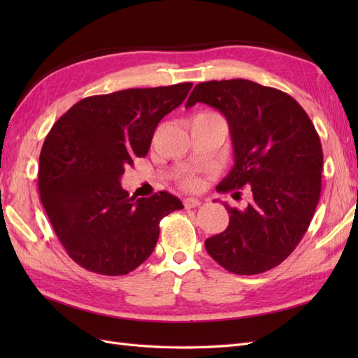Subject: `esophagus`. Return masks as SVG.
<instances>
[{"label": "esophagus", "mask_w": 358, "mask_h": 358, "mask_svg": "<svg viewBox=\"0 0 358 358\" xmlns=\"http://www.w3.org/2000/svg\"><path fill=\"white\" fill-rule=\"evenodd\" d=\"M200 204H201V201L197 200V199H185V200H183V206H185V209L199 208Z\"/></svg>", "instance_id": "1"}]
</instances>
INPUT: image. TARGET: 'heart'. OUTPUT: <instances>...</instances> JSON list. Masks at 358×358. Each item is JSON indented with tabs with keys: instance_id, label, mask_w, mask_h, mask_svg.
<instances>
[{
	"instance_id": "1",
	"label": "heart",
	"mask_w": 358,
	"mask_h": 358,
	"mask_svg": "<svg viewBox=\"0 0 358 358\" xmlns=\"http://www.w3.org/2000/svg\"><path fill=\"white\" fill-rule=\"evenodd\" d=\"M182 187L187 188V189H191V191H197L201 188V179L196 175H187L182 178Z\"/></svg>"
}]
</instances>
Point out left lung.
<instances>
[{
  "mask_svg": "<svg viewBox=\"0 0 358 358\" xmlns=\"http://www.w3.org/2000/svg\"><path fill=\"white\" fill-rule=\"evenodd\" d=\"M218 109L229 121L234 166L218 192L249 185L245 209L231 208L227 230L206 239L216 263L236 275L279 266L309 229L321 194L322 148L310 117L291 95L246 79L196 85L185 107Z\"/></svg>",
  "mask_w": 358,
  "mask_h": 358,
  "instance_id": "1",
  "label": "left lung"
}]
</instances>
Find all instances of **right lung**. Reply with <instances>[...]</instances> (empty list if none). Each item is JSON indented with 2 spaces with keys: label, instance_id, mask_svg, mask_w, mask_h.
<instances>
[{
  "label": "right lung",
  "instance_id": "add662e5",
  "mask_svg": "<svg viewBox=\"0 0 358 358\" xmlns=\"http://www.w3.org/2000/svg\"><path fill=\"white\" fill-rule=\"evenodd\" d=\"M191 86L86 96L52 127L40 152V200L61 245L80 267L107 276L133 272L152 254L159 221L183 209L166 191L129 197L119 179L136 157H146L157 125Z\"/></svg>",
  "mask_w": 358,
  "mask_h": 358
}]
</instances>
